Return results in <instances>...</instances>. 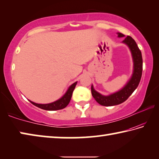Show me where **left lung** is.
Returning <instances> with one entry per match:
<instances>
[{
  "mask_svg": "<svg viewBox=\"0 0 159 159\" xmlns=\"http://www.w3.org/2000/svg\"><path fill=\"white\" fill-rule=\"evenodd\" d=\"M117 34L118 37L119 38L125 36L124 35L120 33H117ZM123 43H124L125 44L128 45L132 53L134 63L133 73L130 79L127 83V84L121 90L115 93L111 94L109 95L105 96L101 95L100 93H98L94 89L92 85V86H91L92 95L95 100L102 106H114L123 103L138 88L139 81H140L142 74V57L141 51L139 49L134 40L130 36H128L127 37H125Z\"/></svg>",
  "mask_w": 159,
  "mask_h": 159,
  "instance_id": "1",
  "label": "left lung"
}]
</instances>
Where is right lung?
Returning a JSON list of instances; mask_svg holds the SVG:
<instances>
[{
  "mask_svg": "<svg viewBox=\"0 0 159 159\" xmlns=\"http://www.w3.org/2000/svg\"><path fill=\"white\" fill-rule=\"evenodd\" d=\"M76 84L77 82H75L74 83H73V84L68 88V90H67L66 93L64 94L62 98H61L57 101L52 102V103L37 104L30 100L29 101L31 102V104H33L34 105L39 107V108H41L44 110H48V111H55V110L62 109L64 108H65V107L69 104L70 100H71L72 93H73V91L74 90Z\"/></svg>",
  "mask_w": 159,
  "mask_h": 159,
  "instance_id": "add662e5",
  "label": "right lung"
}]
</instances>
